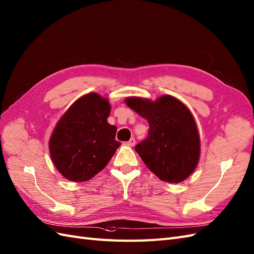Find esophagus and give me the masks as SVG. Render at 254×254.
<instances>
[{"label": "esophagus", "mask_w": 254, "mask_h": 254, "mask_svg": "<svg viewBox=\"0 0 254 254\" xmlns=\"http://www.w3.org/2000/svg\"><path fill=\"white\" fill-rule=\"evenodd\" d=\"M135 143H136L135 138H131V139H129V140L127 141V146H129V147H134V146H135Z\"/></svg>", "instance_id": "1"}]
</instances>
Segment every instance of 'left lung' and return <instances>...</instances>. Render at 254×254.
I'll list each match as a JSON object with an SVG mask.
<instances>
[{"instance_id":"left-lung-1","label":"left lung","mask_w":254,"mask_h":254,"mask_svg":"<svg viewBox=\"0 0 254 254\" xmlns=\"http://www.w3.org/2000/svg\"><path fill=\"white\" fill-rule=\"evenodd\" d=\"M126 104L148 120V137L135 147L147 167L164 182L186 180L200 158V136L190 111L168 95L155 101L129 97Z\"/></svg>"}]
</instances>
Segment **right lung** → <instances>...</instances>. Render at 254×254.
I'll return each mask as SVG.
<instances>
[{
    "label": "right lung",
    "instance_id": "right-lung-1",
    "mask_svg": "<svg viewBox=\"0 0 254 254\" xmlns=\"http://www.w3.org/2000/svg\"><path fill=\"white\" fill-rule=\"evenodd\" d=\"M108 100L96 92L77 99L57 122L49 141L51 159L61 175L85 182L102 170L120 142L110 125Z\"/></svg>",
    "mask_w": 254,
    "mask_h": 254
}]
</instances>
